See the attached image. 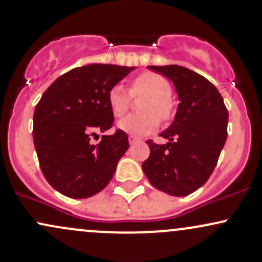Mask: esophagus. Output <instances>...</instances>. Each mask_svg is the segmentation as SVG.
Returning a JSON list of instances; mask_svg holds the SVG:
<instances>
[{
  "label": "esophagus",
  "instance_id": "1",
  "mask_svg": "<svg viewBox=\"0 0 262 262\" xmlns=\"http://www.w3.org/2000/svg\"><path fill=\"white\" fill-rule=\"evenodd\" d=\"M137 141H139V139H137V137L128 136V142H130V145H134V143L137 142Z\"/></svg>",
  "mask_w": 262,
  "mask_h": 262
}]
</instances>
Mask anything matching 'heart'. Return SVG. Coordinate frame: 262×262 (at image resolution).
<instances>
[{
	"mask_svg": "<svg viewBox=\"0 0 262 262\" xmlns=\"http://www.w3.org/2000/svg\"><path fill=\"white\" fill-rule=\"evenodd\" d=\"M170 82L164 76L155 72H143L134 78L131 87V95H148L143 103L142 110L145 114H132L120 120L117 127L132 136H145L151 134L159 126V116L161 120H167L172 114V101H171ZM131 96L126 87L116 83L110 89L107 102L110 110L116 117H121L130 106Z\"/></svg>",
	"mask_w": 262,
	"mask_h": 262,
	"instance_id": "obj_1",
	"label": "heart"
}]
</instances>
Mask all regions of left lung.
Returning a JSON list of instances; mask_svg holds the SVG:
<instances>
[{"label":"left lung","instance_id":"1","mask_svg":"<svg viewBox=\"0 0 262 262\" xmlns=\"http://www.w3.org/2000/svg\"><path fill=\"white\" fill-rule=\"evenodd\" d=\"M175 86L179 106L172 123L160 134L166 145L148 140L142 164L148 181L171 196H187L209 180L227 139L229 112L224 98L204 76L179 64L147 66Z\"/></svg>","mask_w":262,"mask_h":262}]
</instances>
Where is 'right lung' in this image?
I'll return each instance as SVG.
<instances>
[{
	"label": "right lung",
	"mask_w": 262,
	"mask_h": 262,
	"mask_svg": "<svg viewBox=\"0 0 262 262\" xmlns=\"http://www.w3.org/2000/svg\"><path fill=\"white\" fill-rule=\"evenodd\" d=\"M136 67L91 63L57 78L42 95L33 114V143L51 186L71 199H87L111 181L117 162L128 148L127 134L111 128L115 117L107 94Z\"/></svg>",
	"instance_id": "right-lung-1"
}]
</instances>
